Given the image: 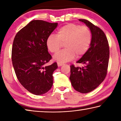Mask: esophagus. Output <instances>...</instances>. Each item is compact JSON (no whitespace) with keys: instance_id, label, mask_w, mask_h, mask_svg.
<instances>
[{"instance_id":"obj_1","label":"esophagus","mask_w":121,"mask_h":121,"mask_svg":"<svg viewBox=\"0 0 121 121\" xmlns=\"http://www.w3.org/2000/svg\"><path fill=\"white\" fill-rule=\"evenodd\" d=\"M57 65H58V67H60V66H62V65H63V63H61V62H58L57 63Z\"/></svg>"}]
</instances>
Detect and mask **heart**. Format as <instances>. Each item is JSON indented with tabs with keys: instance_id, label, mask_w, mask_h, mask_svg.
Listing matches in <instances>:
<instances>
[{
	"instance_id": "obj_1",
	"label": "heart",
	"mask_w": 121,
	"mask_h": 121,
	"mask_svg": "<svg viewBox=\"0 0 121 121\" xmlns=\"http://www.w3.org/2000/svg\"><path fill=\"white\" fill-rule=\"evenodd\" d=\"M92 41L91 30L86 26L68 23L59 28L56 35H51L46 40V46L51 52L56 53L62 43L65 48L54 56L55 60L65 62L83 56L89 48Z\"/></svg>"
}]
</instances>
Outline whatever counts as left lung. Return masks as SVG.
Segmentation results:
<instances>
[{
    "instance_id": "obj_1",
    "label": "left lung",
    "mask_w": 121,
    "mask_h": 121,
    "mask_svg": "<svg viewBox=\"0 0 121 121\" xmlns=\"http://www.w3.org/2000/svg\"><path fill=\"white\" fill-rule=\"evenodd\" d=\"M91 30L92 41L90 48L77 63L82 67L70 65L69 77L75 90L87 93L96 89L107 75L109 58V48L107 37L101 29L85 19H79Z\"/></svg>"
}]
</instances>
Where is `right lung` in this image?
<instances>
[{"instance_id":"obj_1","label":"right lung","mask_w":121,"mask_h":121,"mask_svg":"<svg viewBox=\"0 0 121 121\" xmlns=\"http://www.w3.org/2000/svg\"><path fill=\"white\" fill-rule=\"evenodd\" d=\"M58 23L33 20L17 32L12 51V63L21 84L34 95H44L51 89L56 62L45 65L52 58L46 46L48 37Z\"/></svg>"}]
</instances>
